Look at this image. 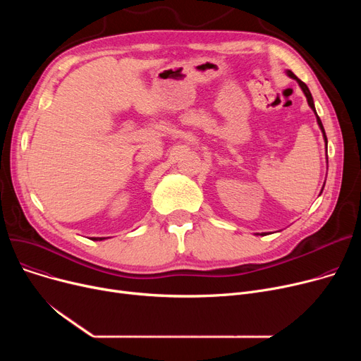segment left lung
I'll return each instance as SVG.
<instances>
[{
  "mask_svg": "<svg viewBox=\"0 0 361 361\" xmlns=\"http://www.w3.org/2000/svg\"><path fill=\"white\" fill-rule=\"evenodd\" d=\"M287 74L290 75L291 79H294V80H297V83L300 85V87H301V90L305 92V94H306V98H307V102H309V106L313 109V112L316 114V120H317V124H319V127H320V130H322V133H324V139H325V143H326V147H328V139H326V135H325V128H324V124H322V121H320V118H319V116H317V112H316V108H314V102H313V98H312V93H310V90H309V87H307V85L305 83V82H301L297 75L291 71V70H287ZM324 187H325V184H324ZM324 192V188H322L320 190V193ZM264 233H262L260 235H263Z\"/></svg>",
  "mask_w": 361,
  "mask_h": 361,
  "instance_id": "8db88e82",
  "label": "left lung"
}]
</instances>
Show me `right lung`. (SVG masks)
Here are the masks:
<instances>
[{
	"mask_svg": "<svg viewBox=\"0 0 361 361\" xmlns=\"http://www.w3.org/2000/svg\"><path fill=\"white\" fill-rule=\"evenodd\" d=\"M92 240H94V241H101V240H105V238H102V237H101V238H99V237L97 238V237H94V238H92Z\"/></svg>",
	"mask_w": 361,
	"mask_h": 361,
	"instance_id": "1",
	"label": "right lung"
}]
</instances>
